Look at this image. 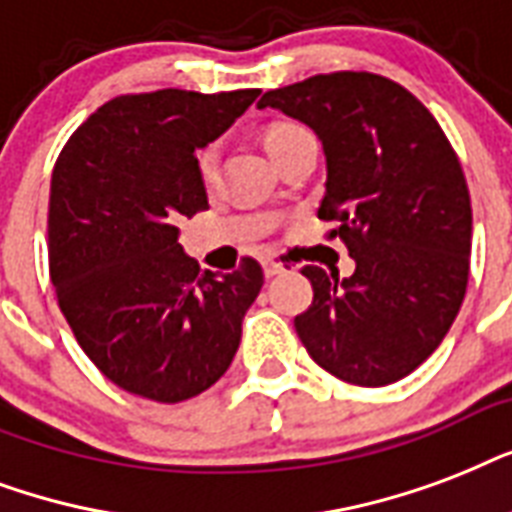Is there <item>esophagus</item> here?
Wrapping results in <instances>:
<instances>
[{
	"label": "esophagus",
	"instance_id": "1",
	"mask_svg": "<svg viewBox=\"0 0 512 512\" xmlns=\"http://www.w3.org/2000/svg\"><path fill=\"white\" fill-rule=\"evenodd\" d=\"M283 264H277V261H264V277H275V275H280V272H283Z\"/></svg>",
	"mask_w": 512,
	"mask_h": 512
}]
</instances>
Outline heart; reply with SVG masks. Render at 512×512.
<instances>
[{
  "instance_id": "1",
  "label": "heart",
  "mask_w": 512,
  "mask_h": 512,
  "mask_svg": "<svg viewBox=\"0 0 512 512\" xmlns=\"http://www.w3.org/2000/svg\"><path fill=\"white\" fill-rule=\"evenodd\" d=\"M301 133H307L301 125H293V122H275V125H269V128L264 130L261 141H264V149L272 154V160H277L285 146L291 144L296 136H301ZM216 173H219V146H202L200 152H197V176H200V181L205 186H213Z\"/></svg>"
}]
</instances>
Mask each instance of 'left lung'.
I'll return each mask as SVG.
<instances>
[{"label": "left lung", "mask_w": 512, "mask_h": 512, "mask_svg": "<svg viewBox=\"0 0 512 512\" xmlns=\"http://www.w3.org/2000/svg\"><path fill=\"white\" fill-rule=\"evenodd\" d=\"M315 130L326 154L318 219L339 221L355 272L304 267L312 304L293 320L310 358L360 387L425 363L467 291L473 211L441 125L406 87L368 71L318 74L261 95Z\"/></svg>", "instance_id": "1"}]
</instances>
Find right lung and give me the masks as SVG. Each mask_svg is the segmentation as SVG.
<instances>
[{
	"instance_id": "obj_1",
	"label": "right lung",
	"mask_w": 512,
	"mask_h": 512,
	"mask_svg": "<svg viewBox=\"0 0 512 512\" xmlns=\"http://www.w3.org/2000/svg\"><path fill=\"white\" fill-rule=\"evenodd\" d=\"M259 90L120 95L87 117L55 162L50 277L79 347L117 387L181 403L216 384L240 347L264 272L200 275L178 221L208 208L197 149Z\"/></svg>"
}]
</instances>
